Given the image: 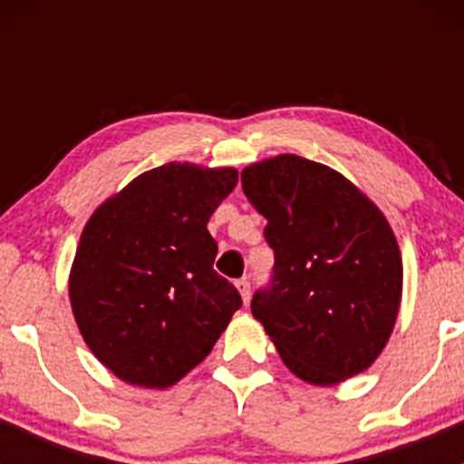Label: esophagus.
<instances>
[{
    "label": "esophagus",
    "mask_w": 464,
    "mask_h": 464,
    "mask_svg": "<svg viewBox=\"0 0 464 464\" xmlns=\"http://www.w3.org/2000/svg\"><path fill=\"white\" fill-rule=\"evenodd\" d=\"M236 287H237V292H240L242 303L246 305V303H249V296H251V283L246 278H242V280H237Z\"/></svg>",
    "instance_id": "obj_1"
}]
</instances>
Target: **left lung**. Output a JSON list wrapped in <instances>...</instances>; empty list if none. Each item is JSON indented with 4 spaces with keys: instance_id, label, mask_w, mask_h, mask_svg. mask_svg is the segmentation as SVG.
Returning <instances> with one entry per match:
<instances>
[{
    "instance_id": "8db88e82",
    "label": "left lung",
    "mask_w": 464,
    "mask_h": 464,
    "mask_svg": "<svg viewBox=\"0 0 464 464\" xmlns=\"http://www.w3.org/2000/svg\"><path fill=\"white\" fill-rule=\"evenodd\" d=\"M265 215L274 280L251 312L285 366L314 386L368 371L386 348L401 303V254L372 199L330 166L278 154L242 170Z\"/></svg>"
}]
</instances>
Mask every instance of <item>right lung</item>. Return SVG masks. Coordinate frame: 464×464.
Here are the masks:
<instances>
[{"instance_id": "right-lung-1", "label": "right lung", "mask_w": 464, "mask_h": 464, "mask_svg": "<svg viewBox=\"0 0 464 464\" xmlns=\"http://www.w3.org/2000/svg\"><path fill=\"white\" fill-rule=\"evenodd\" d=\"M236 168H152L107 198L82 228L69 301L82 339L123 382L168 388L213 350L242 301L213 269L208 224Z\"/></svg>"}]
</instances>
